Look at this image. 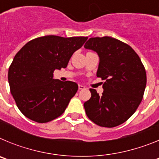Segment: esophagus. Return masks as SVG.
Here are the masks:
<instances>
[{"label":"esophagus","mask_w":159,"mask_h":159,"mask_svg":"<svg viewBox=\"0 0 159 159\" xmlns=\"http://www.w3.org/2000/svg\"><path fill=\"white\" fill-rule=\"evenodd\" d=\"M85 87L83 86V85H81V84H79V90H84L85 89Z\"/></svg>","instance_id":"1"}]
</instances>
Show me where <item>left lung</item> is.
I'll use <instances>...</instances> for the list:
<instances>
[{"instance_id": "1", "label": "left lung", "mask_w": 159, "mask_h": 159, "mask_svg": "<svg viewBox=\"0 0 159 159\" xmlns=\"http://www.w3.org/2000/svg\"><path fill=\"white\" fill-rule=\"evenodd\" d=\"M84 48L99 55L96 75L104 80L102 95L90 89L92 96L84 104L87 116L100 127H117L135 112L143 99L145 67L134 49L116 38L92 37Z\"/></svg>"}]
</instances>
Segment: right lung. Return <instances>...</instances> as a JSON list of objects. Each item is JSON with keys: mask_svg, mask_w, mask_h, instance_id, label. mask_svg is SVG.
<instances>
[{"mask_svg": "<svg viewBox=\"0 0 159 159\" xmlns=\"http://www.w3.org/2000/svg\"><path fill=\"white\" fill-rule=\"evenodd\" d=\"M87 40V36H40L28 42L16 53L8 68V80L12 97L24 116L43 123L64 113L78 85L55 80L53 72L65 68L73 53Z\"/></svg>", "mask_w": 159, "mask_h": 159, "instance_id": "add662e5", "label": "right lung"}]
</instances>
